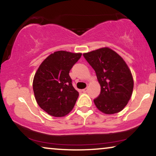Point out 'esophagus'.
<instances>
[{
  "instance_id": "1",
  "label": "esophagus",
  "mask_w": 156,
  "mask_h": 156,
  "mask_svg": "<svg viewBox=\"0 0 156 156\" xmlns=\"http://www.w3.org/2000/svg\"><path fill=\"white\" fill-rule=\"evenodd\" d=\"M82 91H83V93H86L87 91H88V88H84V89H83Z\"/></svg>"
}]
</instances>
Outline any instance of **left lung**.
Instances as JSON below:
<instances>
[{"label":"left lung","instance_id":"8db88e82","mask_svg":"<svg viewBox=\"0 0 156 156\" xmlns=\"http://www.w3.org/2000/svg\"><path fill=\"white\" fill-rule=\"evenodd\" d=\"M83 56L94 69L101 85V93L93 100L95 106L105 114L121 111L133 89V79L127 64L109 48L84 53Z\"/></svg>","mask_w":156,"mask_h":156}]
</instances>
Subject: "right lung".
Wrapping results in <instances>:
<instances>
[{"mask_svg": "<svg viewBox=\"0 0 156 156\" xmlns=\"http://www.w3.org/2000/svg\"><path fill=\"white\" fill-rule=\"evenodd\" d=\"M81 53L60 51L48 56L35 74L33 88L39 106L49 115L63 117L73 108L78 93L69 72Z\"/></svg>", "mask_w": 156, "mask_h": 156, "instance_id": "add662e5", "label": "right lung"}]
</instances>
